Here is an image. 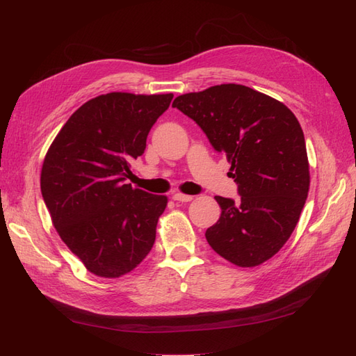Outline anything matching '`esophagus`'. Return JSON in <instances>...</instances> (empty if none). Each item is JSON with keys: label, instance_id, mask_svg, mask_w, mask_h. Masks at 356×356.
<instances>
[{"label": "esophagus", "instance_id": "1", "mask_svg": "<svg viewBox=\"0 0 356 356\" xmlns=\"http://www.w3.org/2000/svg\"><path fill=\"white\" fill-rule=\"evenodd\" d=\"M172 199L174 200H177V202H190V200H193V196H188V195H184V193H174V195H172Z\"/></svg>", "mask_w": 356, "mask_h": 356}]
</instances>
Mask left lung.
<instances>
[{"label": "left lung", "instance_id": "8db88e82", "mask_svg": "<svg viewBox=\"0 0 356 356\" xmlns=\"http://www.w3.org/2000/svg\"><path fill=\"white\" fill-rule=\"evenodd\" d=\"M172 106L225 154L238 182L241 200L215 196L221 217L204 233L208 243L239 267L270 260L294 232L310 186L297 117L272 96L234 83L179 95Z\"/></svg>", "mask_w": 356, "mask_h": 356}]
</instances>
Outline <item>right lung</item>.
Listing matches in <instances>:
<instances>
[{
    "instance_id": "right-lung-1",
    "label": "right lung",
    "mask_w": 356,
    "mask_h": 356,
    "mask_svg": "<svg viewBox=\"0 0 356 356\" xmlns=\"http://www.w3.org/2000/svg\"><path fill=\"white\" fill-rule=\"evenodd\" d=\"M174 98L111 92L62 126L41 168V195L70 251L96 276L120 277L152 251L168 197L126 184L147 135Z\"/></svg>"
}]
</instances>
